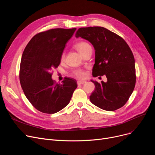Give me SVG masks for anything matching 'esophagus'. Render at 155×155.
<instances>
[{
    "instance_id": "obj_1",
    "label": "esophagus",
    "mask_w": 155,
    "mask_h": 155,
    "mask_svg": "<svg viewBox=\"0 0 155 155\" xmlns=\"http://www.w3.org/2000/svg\"><path fill=\"white\" fill-rule=\"evenodd\" d=\"M85 83H86V81H85V80H78L77 81L78 85H82V84H84Z\"/></svg>"
}]
</instances>
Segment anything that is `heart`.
<instances>
[{
  "label": "heart",
  "mask_w": 155,
  "mask_h": 155,
  "mask_svg": "<svg viewBox=\"0 0 155 155\" xmlns=\"http://www.w3.org/2000/svg\"><path fill=\"white\" fill-rule=\"evenodd\" d=\"M91 45L86 42H80L78 44H77L76 46V48L78 50V51L81 54L84 53L88 48H91ZM64 58V54L63 53L61 55V60H63ZM72 75H73V76H74L78 78H83L85 77L86 73L83 70L77 69V70H75L72 72Z\"/></svg>",
  "instance_id": "obj_1"
}]
</instances>
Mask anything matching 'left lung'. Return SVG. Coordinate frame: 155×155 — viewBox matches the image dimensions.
Instances as JSON below:
<instances>
[{
	"mask_svg": "<svg viewBox=\"0 0 155 155\" xmlns=\"http://www.w3.org/2000/svg\"><path fill=\"white\" fill-rule=\"evenodd\" d=\"M75 37L88 41L94 48L93 77L105 75L107 78L101 84L91 80L95 88L91 102L107 111L122 107L136 84L135 60L129 46L121 37L103 27L80 28Z\"/></svg>",
	"mask_w": 155,
	"mask_h": 155,
	"instance_id": "1",
	"label": "left lung"
}]
</instances>
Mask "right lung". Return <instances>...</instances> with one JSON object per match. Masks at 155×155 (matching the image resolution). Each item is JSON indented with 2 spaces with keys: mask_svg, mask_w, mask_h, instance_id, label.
<instances>
[{
  "mask_svg": "<svg viewBox=\"0 0 155 155\" xmlns=\"http://www.w3.org/2000/svg\"><path fill=\"white\" fill-rule=\"evenodd\" d=\"M75 30L56 28L39 32L24 49L20 64V83L26 98L40 112H59L69 104L77 87L73 78L66 77L61 84L51 78V70L58 67L65 45Z\"/></svg>",
  "mask_w": 155,
  "mask_h": 155,
  "instance_id": "add662e5",
  "label": "right lung"
}]
</instances>
